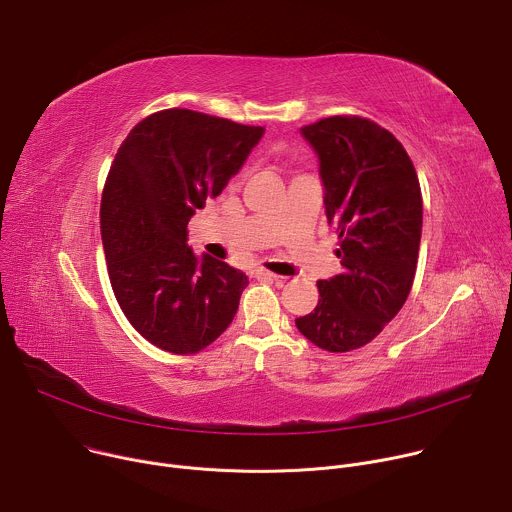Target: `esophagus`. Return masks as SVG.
<instances>
[{
  "label": "esophagus",
  "instance_id": "esophagus-1",
  "mask_svg": "<svg viewBox=\"0 0 512 512\" xmlns=\"http://www.w3.org/2000/svg\"><path fill=\"white\" fill-rule=\"evenodd\" d=\"M251 275H253V277H259V279H277L275 273H271V271H267V269H263V267H253V269H251Z\"/></svg>",
  "mask_w": 512,
  "mask_h": 512
}]
</instances>
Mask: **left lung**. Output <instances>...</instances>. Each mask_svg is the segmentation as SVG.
Returning a JSON list of instances; mask_svg holds the SVG:
<instances>
[{
  "label": "left lung",
  "mask_w": 512,
  "mask_h": 512,
  "mask_svg": "<svg viewBox=\"0 0 512 512\" xmlns=\"http://www.w3.org/2000/svg\"><path fill=\"white\" fill-rule=\"evenodd\" d=\"M320 162L342 271L318 281L298 330L328 352L369 344L403 308L417 267L423 202L403 145L375 121L336 115L300 129Z\"/></svg>",
  "instance_id": "1"
}]
</instances>
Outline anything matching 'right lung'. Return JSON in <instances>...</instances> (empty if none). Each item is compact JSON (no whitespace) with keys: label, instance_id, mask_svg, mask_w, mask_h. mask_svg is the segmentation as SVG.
I'll return each instance as SVG.
<instances>
[{"label":"right lung","instance_id":"right-lung-1","mask_svg":"<svg viewBox=\"0 0 512 512\" xmlns=\"http://www.w3.org/2000/svg\"><path fill=\"white\" fill-rule=\"evenodd\" d=\"M263 127L190 109L139 121L111 164L101 237L115 298L131 326L174 354H194L233 322L249 279L188 247V223L225 190Z\"/></svg>","mask_w":512,"mask_h":512}]
</instances>
